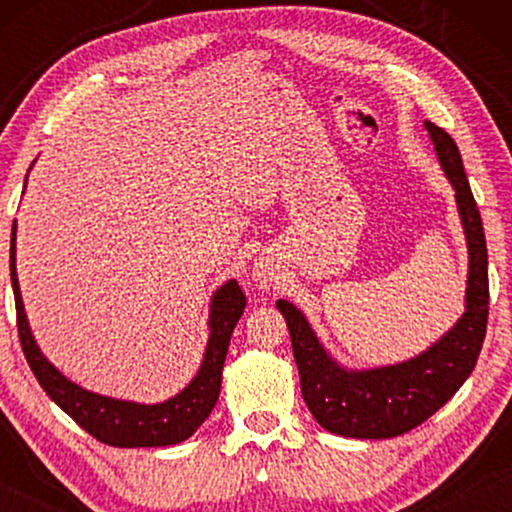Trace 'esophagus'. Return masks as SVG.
<instances>
[{"mask_svg": "<svg viewBox=\"0 0 512 512\" xmlns=\"http://www.w3.org/2000/svg\"><path fill=\"white\" fill-rule=\"evenodd\" d=\"M258 277H261V282L265 284V282H268V279H265V275H258Z\"/></svg>", "mask_w": 512, "mask_h": 512, "instance_id": "1", "label": "esophagus"}]
</instances>
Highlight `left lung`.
<instances>
[{
  "label": "left lung",
  "instance_id": "1",
  "mask_svg": "<svg viewBox=\"0 0 512 512\" xmlns=\"http://www.w3.org/2000/svg\"><path fill=\"white\" fill-rule=\"evenodd\" d=\"M438 160L457 191V205L468 242L466 312L436 345L396 366L349 373L324 352L303 314L286 300L277 310L289 326L300 391L314 419L326 431L347 438H394L424 424L443 408L473 373L489 317L487 242L480 209L468 186L454 139L426 121Z\"/></svg>",
  "mask_w": 512,
  "mask_h": 512
}]
</instances>
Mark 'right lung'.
Here are the masks:
<instances>
[{"instance_id": "add662e5", "label": "right lung", "mask_w": 512, "mask_h": 512, "mask_svg": "<svg viewBox=\"0 0 512 512\" xmlns=\"http://www.w3.org/2000/svg\"><path fill=\"white\" fill-rule=\"evenodd\" d=\"M11 284L16 298V324L20 347L41 389L81 426L90 436L111 447H165L177 445L191 438L198 426L209 417L221 391V370L226 361L230 335L240 321L247 298L235 279L221 286L212 298V314H209V335L205 361L200 373L188 387L170 401L158 405H139L128 401H116L100 394L76 387L67 377H62L51 363L39 352L34 342L20 298L16 277V223L11 230Z\"/></svg>"}]
</instances>
